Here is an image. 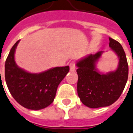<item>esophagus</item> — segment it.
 <instances>
[{"label": "esophagus", "mask_w": 133, "mask_h": 133, "mask_svg": "<svg viewBox=\"0 0 133 133\" xmlns=\"http://www.w3.org/2000/svg\"><path fill=\"white\" fill-rule=\"evenodd\" d=\"M69 66H70V70H71V71H76V64H75V62L74 61L71 62L69 64Z\"/></svg>", "instance_id": "34e87169"}]
</instances>
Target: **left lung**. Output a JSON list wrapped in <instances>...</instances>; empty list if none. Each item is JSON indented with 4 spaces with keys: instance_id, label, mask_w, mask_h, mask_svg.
Listing matches in <instances>:
<instances>
[{
    "instance_id": "1",
    "label": "left lung",
    "mask_w": 133,
    "mask_h": 133,
    "mask_svg": "<svg viewBox=\"0 0 133 133\" xmlns=\"http://www.w3.org/2000/svg\"><path fill=\"white\" fill-rule=\"evenodd\" d=\"M109 40V46L119 58L115 71L103 74L96 69V63L103 51L90 54L76 63L78 95L82 103L90 108L114 103L120 97L127 83L128 65L124 50L117 41L110 37Z\"/></svg>"
}]
</instances>
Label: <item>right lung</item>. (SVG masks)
<instances>
[{"label": "right lung", "mask_w": 133, "mask_h": 133, "mask_svg": "<svg viewBox=\"0 0 133 133\" xmlns=\"http://www.w3.org/2000/svg\"><path fill=\"white\" fill-rule=\"evenodd\" d=\"M18 40L12 46L5 64L7 86L16 102L25 108L38 110L52 103L58 85L69 71V66H59L39 74H31L16 65L14 53Z\"/></svg>", "instance_id": "obj_1"}]
</instances>
